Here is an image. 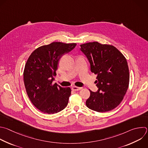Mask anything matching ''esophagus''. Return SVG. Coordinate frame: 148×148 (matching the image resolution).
Segmentation results:
<instances>
[{
  "label": "esophagus",
  "mask_w": 148,
  "mask_h": 148,
  "mask_svg": "<svg viewBox=\"0 0 148 148\" xmlns=\"http://www.w3.org/2000/svg\"><path fill=\"white\" fill-rule=\"evenodd\" d=\"M71 88H72V90H74V91H77V90H81L82 89L81 87H78V86H73Z\"/></svg>",
  "instance_id": "obj_1"
}]
</instances>
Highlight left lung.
<instances>
[{
    "label": "left lung",
    "instance_id": "left-lung-1",
    "mask_svg": "<svg viewBox=\"0 0 148 148\" xmlns=\"http://www.w3.org/2000/svg\"><path fill=\"white\" fill-rule=\"evenodd\" d=\"M81 51L90 64V70L97 75L98 89L90 96L86 106L97 112H106L117 108L123 101L128 88L130 73L127 60L112 45L97 42L81 45Z\"/></svg>",
    "mask_w": 148,
    "mask_h": 148
}]
</instances>
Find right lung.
<instances>
[{
    "label": "right lung",
    "instance_id": "add662e5",
    "mask_svg": "<svg viewBox=\"0 0 148 148\" xmlns=\"http://www.w3.org/2000/svg\"><path fill=\"white\" fill-rule=\"evenodd\" d=\"M76 45L54 42L38 47L29 56L23 73L24 85L31 102L41 112L54 114L66 108L71 90L53 81L60 58Z\"/></svg>",
    "mask_w": 148,
    "mask_h": 148
}]
</instances>
